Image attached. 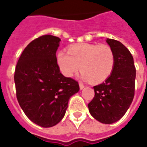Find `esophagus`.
I'll use <instances>...</instances> for the list:
<instances>
[{"mask_svg": "<svg viewBox=\"0 0 147 147\" xmlns=\"http://www.w3.org/2000/svg\"><path fill=\"white\" fill-rule=\"evenodd\" d=\"M84 87H85V86H84V85H83V83H80V90H83V88H84Z\"/></svg>", "mask_w": 147, "mask_h": 147, "instance_id": "34e87169", "label": "esophagus"}]
</instances>
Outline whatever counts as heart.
<instances>
[{"label": "heart", "instance_id": "heart-1", "mask_svg": "<svg viewBox=\"0 0 147 147\" xmlns=\"http://www.w3.org/2000/svg\"><path fill=\"white\" fill-rule=\"evenodd\" d=\"M57 63L64 76L71 78L80 69L83 80L101 83L113 72L115 54L106 44L80 43L71 45L67 53L58 52Z\"/></svg>", "mask_w": 147, "mask_h": 147}]
</instances>
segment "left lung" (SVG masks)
Listing matches in <instances>:
<instances>
[{
  "label": "left lung",
  "instance_id": "1",
  "mask_svg": "<svg viewBox=\"0 0 147 147\" xmlns=\"http://www.w3.org/2000/svg\"><path fill=\"white\" fill-rule=\"evenodd\" d=\"M115 54V65L104 83L94 86V97L88 104L90 113L102 123L120 120L128 109L135 95L136 70L130 51L121 42L107 38Z\"/></svg>",
  "mask_w": 147,
  "mask_h": 147
}]
</instances>
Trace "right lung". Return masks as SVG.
Instances as JSON below:
<instances>
[{"mask_svg":"<svg viewBox=\"0 0 147 147\" xmlns=\"http://www.w3.org/2000/svg\"><path fill=\"white\" fill-rule=\"evenodd\" d=\"M58 37L45 34L29 43L14 75L16 98L32 122L50 127L61 121L71 96L80 90L77 81L64 76L57 63Z\"/></svg>","mask_w":147,"mask_h":147,"instance_id":"obj_1","label":"right lung"}]
</instances>
